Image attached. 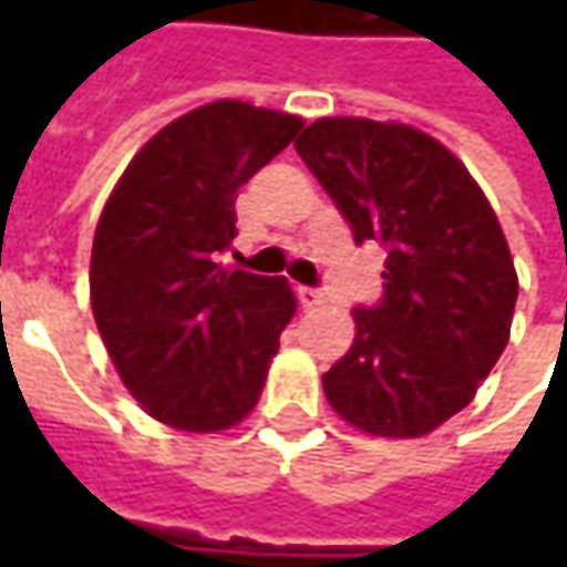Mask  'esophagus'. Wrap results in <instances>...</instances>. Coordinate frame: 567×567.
Segmentation results:
<instances>
[{"label":"esophagus","instance_id":"esophagus-1","mask_svg":"<svg viewBox=\"0 0 567 567\" xmlns=\"http://www.w3.org/2000/svg\"><path fill=\"white\" fill-rule=\"evenodd\" d=\"M296 296H299V302H302L306 309H312V306H321V302H324V293H321V290H312V287H299Z\"/></svg>","mask_w":567,"mask_h":567}]
</instances>
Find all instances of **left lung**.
Instances as JSON below:
<instances>
[{"label": "left lung", "mask_w": 567, "mask_h": 567, "mask_svg": "<svg viewBox=\"0 0 567 567\" xmlns=\"http://www.w3.org/2000/svg\"><path fill=\"white\" fill-rule=\"evenodd\" d=\"M296 154L353 227L384 246V293L360 306L324 398L350 425L420 439L461 413L512 334L517 274L498 217L445 144L401 122H312Z\"/></svg>", "instance_id": "obj_1"}]
</instances>
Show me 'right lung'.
I'll return each mask as SVG.
<instances>
[{
  "mask_svg": "<svg viewBox=\"0 0 567 567\" xmlns=\"http://www.w3.org/2000/svg\"><path fill=\"white\" fill-rule=\"evenodd\" d=\"M299 116L217 100L161 128L100 214L91 306L132 398L183 432L236 425L261 398L296 312L284 277L229 271L236 192L293 142Z\"/></svg>",
  "mask_w": 567,
  "mask_h": 567,
  "instance_id": "1",
  "label": "right lung"
}]
</instances>
